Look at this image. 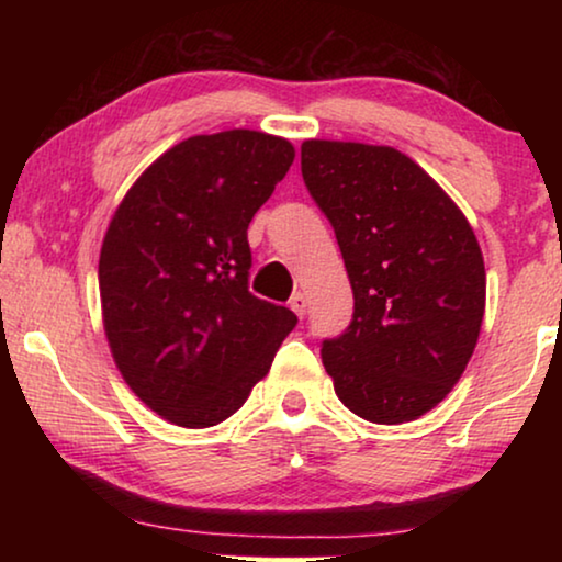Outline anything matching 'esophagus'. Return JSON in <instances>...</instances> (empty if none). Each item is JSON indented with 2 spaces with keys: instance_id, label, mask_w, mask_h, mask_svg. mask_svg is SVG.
<instances>
[{
  "instance_id": "esophagus-1",
  "label": "esophagus",
  "mask_w": 562,
  "mask_h": 562,
  "mask_svg": "<svg viewBox=\"0 0 562 562\" xmlns=\"http://www.w3.org/2000/svg\"><path fill=\"white\" fill-rule=\"evenodd\" d=\"M289 306H291V312L296 314V317H304V314H306V299H304V294H294V296H291Z\"/></svg>"
}]
</instances>
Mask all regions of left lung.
<instances>
[{"mask_svg":"<svg viewBox=\"0 0 562 562\" xmlns=\"http://www.w3.org/2000/svg\"><path fill=\"white\" fill-rule=\"evenodd\" d=\"M306 189L335 227L356 314L322 345L335 394L373 425L435 409L463 375L486 312V268L460 206L391 145L302 143Z\"/></svg>","mask_w":562,"mask_h":562,"instance_id":"left-lung-1","label":"left lung"}]
</instances>
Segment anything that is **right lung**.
<instances>
[{"mask_svg":"<svg viewBox=\"0 0 562 562\" xmlns=\"http://www.w3.org/2000/svg\"><path fill=\"white\" fill-rule=\"evenodd\" d=\"M286 137L194 135L127 189L99 252L114 366L171 425L204 429L271 371L296 314L248 291V225L294 164Z\"/></svg>","mask_w":562,"mask_h":562,"instance_id":"obj_1","label":"right lung"}]
</instances>
